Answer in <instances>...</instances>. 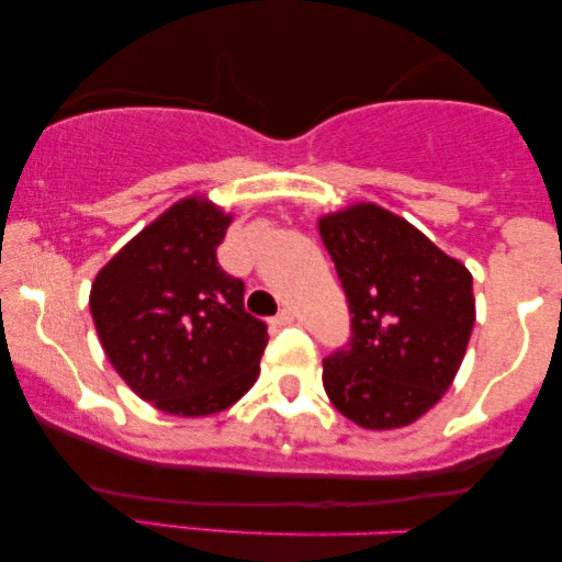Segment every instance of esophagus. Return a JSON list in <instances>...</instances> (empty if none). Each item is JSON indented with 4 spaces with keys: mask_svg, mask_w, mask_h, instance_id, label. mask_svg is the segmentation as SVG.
<instances>
[{
    "mask_svg": "<svg viewBox=\"0 0 562 562\" xmlns=\"http://www.w3.org/2000/svg\"><path fill=\"white\" fill-rule=\"evenodd\" d=\"M293 319H295L293 308H282V312L277 314V317L272 319V325H277V327H280V325H290V322H293Z\"/></svg>",
    "mask_w": 562,
    "mask_h": 562,
    "instance_id": "1",
    "label": "esophagus"
}]
</instances>
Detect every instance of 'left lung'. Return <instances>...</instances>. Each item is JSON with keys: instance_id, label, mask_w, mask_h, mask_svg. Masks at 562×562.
<instances>
[{"instance_id": "obj_1", "label": "left lung", "mask_w": 562, "mask_h": 562, "mask_svg": "<svg viewBox=\"0 0 562 562\" xmlns=\"http://www.w3.org/2000/svg\"><path fill=\"white\" fill-rule=\"evenodd\" d=\"M351 308V344L322 362L335 409L364 430L420 420L465 359L473 274L383 205L351 203L317 222Z\"/></svg>"}]
</instances>
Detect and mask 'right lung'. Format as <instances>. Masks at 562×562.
Here are the masks:
<instances>
[{
  "label": "right lung",
  "mask_w": 562,
  "mask_h": 562,
  "mask_svg": "<svg viewBox=\"0 0 562 562\" xmlns=\"http://www.w3.org/2000/svg\"><path fill=\"white\" fill-rule=\"evenodd\" d=\"M232 214L187 195L128 240L89 290L97 338L121 380L156 409L205 417L248 393L267 325L245 312V285L218 267Z\"/></svg>",
  "instance_id": "right-lung-1"
}]
</instances>
